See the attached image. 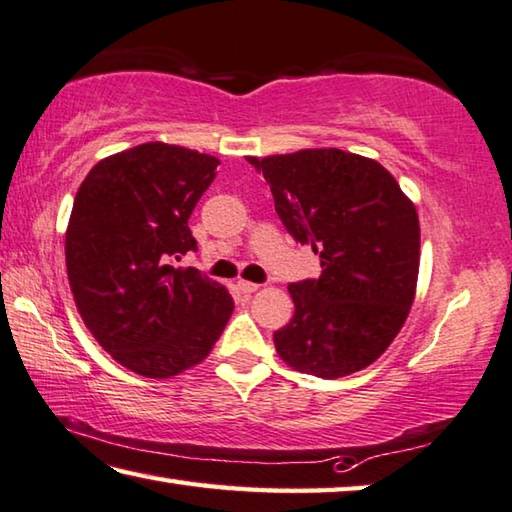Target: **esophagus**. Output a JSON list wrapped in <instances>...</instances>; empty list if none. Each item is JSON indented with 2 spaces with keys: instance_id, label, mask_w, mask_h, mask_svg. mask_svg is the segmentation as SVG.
Masks as SVG:
<instances>
[{
  "instance_id": "esophagus-1",
  "label": "esophagus",
  "mask_w": 512,
  "mask_h": 512,
  "mask_svg": "<svg viewBox=\"0 0 512 512\" xmlns=\"http://www.w3.org/2000/svg\"><path fill=\"white\" fill-rule=\"evenodd\" d=\"M237 288H239L241 293L250 295V293H255V291H257L259 284H253V282H244V280H241V282H237Z\"/></svg>"
}]
</instances>
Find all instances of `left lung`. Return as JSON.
<instances>
[{
    "instance_id": "left-lung-1",
    "label": "left lung",
    "mask_w": 512,
    "mask_h": 512,
    "mask_svg": "<svg viewBox=\"0 0 512 512\" xmlns=\"http://www.w3.org/2000/svg\"><path fill=\"white\" fill-rule=\"evenodd\" d=\"M248 163L264 172L288 235L322 266L318 280L288 284L295 313L273 333L277 353L327 380L369 367L414 302L421 248L414 203L383 165L333 147Z\"/></svg>"
}]
</instances>
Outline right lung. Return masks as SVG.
<instances>
[{"label":"right lung","instance_id":"right-lung-1","mask_svg":"<svg viewBox=\"0 0 512 512\" xmlns=\"http://www.w3.org/2000/svg\"><path fill=\"white\" fill-rule=\"evenodd\" d=\"M215 156L145 143L91 167L73 201L67 273L82 320L120 365L170 378L215 347L232 313L224 286L199 268L188 219L215 181Z\"/></svg>","mask_w":512,"mask_h":512}]
</instances>
